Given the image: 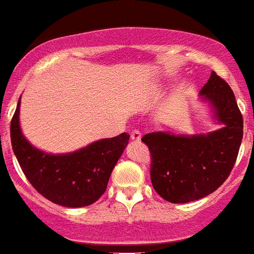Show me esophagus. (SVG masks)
Here are the masks:
<instances>
[{"instance_id": "1", "label": "esophagus", "mask_w": 254, "mask_h": 254, "mask_svg": "<svg viewBox=\"0 0 254 254\" xmlns=\"http://www.w3.org/2000/svg\"><path fill=\"white\" fill-rule=\"evenodd\" d=\"M140 138H142V134H140L139 130H133L130 134V139L133 142H139Z\"/></svg>"}]
</instances>
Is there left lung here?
Segmentation results:
<instances>
[{
    "label": "left lung",
    "instance_id": "1",
    "mask_svg": "<svg viewBox=\"0 0 254 254\" xmlns=\"http://www.w3.org/2000/svg\"><path fill=\"white\" fill-rule=\"evenodd\" d=\"M221 129L199 135L153 131L142 137L151 153V182L164 200L183 204L214 192L231 173L243 139V116L231 87L216 72L200 90Z\"/></svg>",
    "mask_w": 254,
    "mask_h": 254
}]
</instances>
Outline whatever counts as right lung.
I'll return each mask as SVG.
<instances>
[{
    "instance_id": "add662e5",
    "label": "right lung",
    "mask_w": 254,
    "mask_h": 254,
    "mask_svg": "<svg viewBox=\"0 0 254 254\" xmlns=\"http://www.w3.org/2000/svg\"><path fill=\"white\" fill-rule=\"evenodd\" d=\"M19 106L10 125L11 146L23 173L44 197L68 208L95 203L107 189L117 160L127 146L129 134L97 140L64 155H51L32 146L20 130Z\"/></svg>"
}]
</instances>
